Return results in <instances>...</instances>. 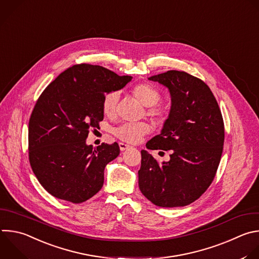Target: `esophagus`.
<instances>
[{"label": "esophagus", "instance_id": "34e87169", "mask_svg": "<svg viewBox=\"0 0 259 259\" xmlns=\"http://www.w3.org/2000/svg\"><path fill=\"white\" fill-rule=\"evenodd\" d=\"M119 146H120V149H121L122 151L127 150V149H129V148H131V147H132L131 145L126 144V143H124V142H120V143H119Z\"/></svg>", "mask_w": 259, "mask_h": 259}]
</instances>
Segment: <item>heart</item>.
<instances>
[{
	"label": "heart",
	"instance_id": "obj_1",
	"mask_svg": "<svg viewBox=\"0 0 259 259\" xmlns=\"http://www.w3.org/2000/svg\"><path fill=\"white\" fill-rule=\"evenodd\" d=\"M134 98L142 104L144 107L149 108L147 110V114L151 116L153 119L157 121H161L165 118V111L161 108L154 107L156 106L161 96L154 88L149 84H138L132 91ZM120 99V92L113 91L108 93L102 103L103 113L107 117H114L117 110V105ZM150 125L146 122H138V123H124L120 126L113 129V134L119 139L129 142L136 143L138 142L144 135L150 132Z\"/></svg>",
	"mask_w": 259,
	"mask_h": 259
}]
</instances>
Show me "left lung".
<instances>
[{
    "label": "left lung",
    "mask_w": 259,
    "mask_h": 259,
    "mask_svg": "<svg viewBox=\"0 0 259 259\" xmlns=\"http://www.w3.org/2000/svg\"><path fill=\"white\" fill-rule=\"evenodd\" d=\"M148 80L168 90L170 110L146 148L171 154L159 163L141 150L139 189L157 206H185L198 199L215 176L225 140L222 113L208 86L186 72L169 70Z\"/></svg>",
    "instance_id": "8db88e82"
}]
</instances>
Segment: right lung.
Masks as SVG:
<instances>
[{
	"mask_svg": "<svg viewBox=\"0 0 259 259\" xmlns=\"http://www.w3.org/2000/svg\"><path fill=\"white\" fill-rule=\"evenodd\" d=\"M131 79L98 65H74L38 98L29 120V161L50 194L81 203L102 189L105 167L120 148L117 142L94 148L86 138L104 120V97Z\"/></svg>",
	"mask_w": 259,
	"mask_h": 259,
	"instance_id": "1",
	"label": "right lung"
}]
</instances>
